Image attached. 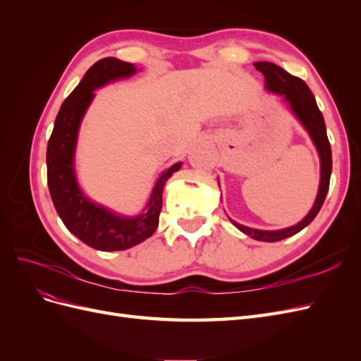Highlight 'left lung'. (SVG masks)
<instances>
[{
  "label": "left lung",
  "mask_w": 361,
  "mask_h": 361,
  "mask_svg": "<svg viewBox=\"0 0 361 361\" xmlns=\"http://www.w3.org/2000/svg\"><path fill=\"white\" fill-rule=\"evenodd\" d=\"M255 68L259 72L264 73L267 90L280 94L283 97V101L288 102L292 114L300 120V123L310 135L316 150H318L319 161H321V179H319L318 195H316V200L312 206V209L300 223L286 228H280V231H259V228H251V227L243 226L233 221L232 218H228L235 227H238L239 231L248 235L250 238L256 239V241L277 243V241H281V239L301 232L302 228L305 226H309L314 220V216L318 215L330 187L331 146H330L329 137H326V128H325L322 113L319 111L318 104H316L314 96L310 92L307 84H305L302 80L297 78V76H292L290 73H288L285 69H281L274 63L256 61Z\"/></svg>",
  "instance_id": "8db88e82"
}]
</instances>
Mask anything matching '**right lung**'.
<instances>
[{
  "label": "right lung",
  "mask_w": 361,
  "mask_h": 361,
  "mask_svg": "<svg viewBox=\"0 0 361 361\" xmlns=\"http://www.w3.org/2000/svg\"><path fill=\"white\" fill-rule=\"evenodd\" d=\"M137 73L133 63L106 57L85 72L81 82L64 99L47 149L48 188L56 211L68 231L84 244L101 251L128 250L154 235L162 209L164 185L182 162L164 170L150 192L145 212L125 216L94 203L82 192L75 173V150L82 117L90 106L94 90L105 84Z\"/></svg>",
  "instance_id": "right-lung-1"
}]
</instances>
